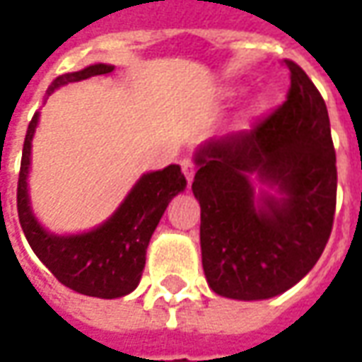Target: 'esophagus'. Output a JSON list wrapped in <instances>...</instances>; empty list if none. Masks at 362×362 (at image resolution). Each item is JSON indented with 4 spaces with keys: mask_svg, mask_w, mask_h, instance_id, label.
Segmentation results:
<instances>
[{
    "mask_svg": "<svg viewBox=\"0 0 362 362\" xmlns=\"http://www.w3.org/2000/svg\"><path fill=\"white\" fill-rule=\"evenodd\" d=\"M182 166V173H184V176H186V180H188V186L192 184V180H194V174H196V165L189 160V158H184L180 163Z\"/></svg>",
    "mask_w": 362,
    "mask_h": 362,
    "instance_id": "34e87169",
    "label": "esophagus"
}]
</instances>
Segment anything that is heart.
I'll return each mask as SVG.
<instances>
[{
	"instance_id": "1",
	"label": "heart",
	"mask_w": 362,
	"mask_h": 362,
	"mask_svg": "<svg viewBox=\"0 0 362 362\" xmlns=\"http://www.w3.org/2000/svg\"><path fill=\"white\" fill-rule=\"evenodd\" d=\"M244 90H246L244 85H233V87H228L225 95H227L228 98H236V96L243 95ZM269 106H272L269 96L256 95L250 103H248V106H246V122H258L259 118H264L267 112H269Z\"/></svg>"
}]
</instances>
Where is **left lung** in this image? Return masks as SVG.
<instances>
[{
  "label": "left lung",
  "mask_w": 362,
  "mask_h": 362,
  "mask_svg": "<svg viewBox=\"0 0 362 362\" xmlns=\"http://www.w3.org/2000/svg\"><path fill=\"white\" fill-rule=\"evenodd\" d=\"M287 103L254 129L197 145L202 264L213 293L266 300L295 287L326 248L337 192L324 98L295 62Z\"/></svg>",
  "instance_id": "8db88e82"
}]
</instances>
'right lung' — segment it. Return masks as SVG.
<instances>
[{
  "label": "right lung",
  "instance_id": "right-lung-1",
  "mask_svg": "<svg viewBox=\"0 0 362 362\" xmlns=\"http://www.w3.org/2000/svg\"><path fill=\"white\" fill-rule=\"evenodd\" d=\"M112 71V64H90L74 74L59 75L52 81L46 96L64 85L110 75ZM38 119L40 112H36L28 124L17 188L21 227L30 248L59 283L81 295L96 298H119L129 295L139 285L147 246L158 221L170 199L186 189V178L180 165H168L163 170L141 174L116 211L100 225L83 233L58 235L36 219L30 204L28 174L33 165V137Z\"/></svg>",
  "mask_w": 362,
  "mask_h": 362
}]
</instances>
